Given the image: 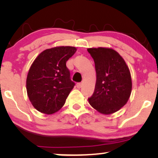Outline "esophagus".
Here are the masks:
<instances>
[{"mask_svg": "<svg viewBox=\"0 0 158 158\" xmlns=\"http://www.w3.org/2000/svg\"><path fill=\"white\" fill-rule=\"evenodd\" d=\"M82 85H83V84H82L81 83H77L76 84V86H77V88H81L82 87Z\"/></svg>", "mask_w": 158, "mask_h": 158, "instance_id": "1", "label": "esophagus"}]
</instances>
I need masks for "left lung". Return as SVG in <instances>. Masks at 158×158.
Listing matches in <instances>:
<instances>
[{
    "label": "left lung",
    "mask_w": 158,
    "mask_h": 158,
    "mask_svg": "<svg viewBox=\"0 0 158 158\" xmlns=\"http://www.w3.org/2000/svg\"><path fill=\"white\" fill-rule=\"evenodd\" d=\"M94 60L96 83L89 103L103 114H111L122 108L131 92V78L129 68L119 54L104 47L89 48Z\"/></svg>",
    "instance_id": "8db88e82"
}]
</instances>
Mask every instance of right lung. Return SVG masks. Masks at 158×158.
<instances>
[{"instance_id":"right-lung-1","label":"right lung","mask_w":158,"mask_h":158,"mask_svg":"<svg viewBox=\"0 0 158 158\" xmlns=\"http://www.w3.org/2000/svg\"><path fill=\"white\" fill-rule=\"evenodd\" d=\"M74 47H57L41 52L30 68L27 78V95L33 106L46 114L63 106L75 86L66 62L74 55Z\"/></svg>"}]
</instances>
